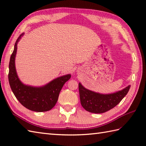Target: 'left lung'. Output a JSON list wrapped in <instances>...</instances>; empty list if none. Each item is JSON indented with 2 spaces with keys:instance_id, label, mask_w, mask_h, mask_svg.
<instances>
[{
  "instance_id": "obj_1",
  "label": "left lung",
  "mask_w": 146,
  "mask_h": 146,
  "mask_svg": "<svg viewBox=\"0 0 146 146\" xmlns=\"http://www.w3.org/2000/svg\"><path fill=\"white\" fill-rule=\"evenodd\" d=\"M131 85H128L122 90L113 94H102L86 89L81 83L78 88L80 102L85 109L91 113H102L110 110L119 104L127 94Z\"/></svg>"
}]
</instances>
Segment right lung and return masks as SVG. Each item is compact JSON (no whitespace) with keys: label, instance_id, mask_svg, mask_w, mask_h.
<instances>
[{"label":"right lung","instance_id":"right-lung-1","mask_svg":"<svg viewBox=\"0 0 146 146\" xmlns=\"http://www.w3.org/2000/svg\"><path fill=\"white\" fill-rule=\"evenodd\" d=\"M24 33L21 34L15 43L14 51L9 61V82L12 92L19 102L30 110L41 112L50 110L58 101L59 94L64 84L71 78L70 74L52 80L42 86H33L24 84L19 80L15 65L17 43Z\"/></svg>","mask_w":146,"mask_h":146}]
</instances>
